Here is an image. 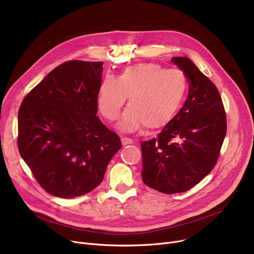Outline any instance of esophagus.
Returning a JSON list of instances; mask_svg holds the SVG:
<instances>
[{
  "label": "esophagus",
  "instance_id": "1",
  "mask_svg": "<svg viewBox=\"0 0 254 254\" xmlns=\"http://www.w3.org/2000/svg\"><path fill=\"white\" fill-rule=\"evenodd\" d=\"M121 141H122L123 145H127V144L133 143V139H132V138H129V137H122Z\"/></svg>",
  "mask_w": 254,
  "mask_h": 254
}]
</instances>
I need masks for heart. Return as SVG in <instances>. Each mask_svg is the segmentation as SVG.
<instances>
[{"label": "heart", "mask_w": 254, "mask_h": 254, "mask_svg": "<svg viewBox=\"0 0 254 254\" xmlns=\"http://www.w3.org/2000/svg\"><path fill=\"white\" fill-rule=\"evenodd\" d=\"M187 88L183 71L167 69L158 63H138L126 67L118 77L106 74L97 89L96 103L104 118L114 121L129 95V107L120 126L131 131L143 125L149 131L164 127L173 119Z\"/></svg>", "instance_id": "1"}]
</instances>
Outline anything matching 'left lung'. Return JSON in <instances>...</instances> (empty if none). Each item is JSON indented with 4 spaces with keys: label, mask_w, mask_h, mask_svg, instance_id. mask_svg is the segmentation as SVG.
Instances as JSON below:
<instances>
[{
    "label": "left lung",
    "mask_w": 254,
    "mask_h": 254,
    "mask_svg": "<svg viewBox=\"0 0 254 254\" xmlns=\"http://www.w3.org/2000/svg\"><path fill=\"white\" fill-rule=\"evenodd\" d=\"M171 61L186 75L188 97L155 138L142 141V181L166 194L185 192L216 166L227 132L220 92L189 58Z\"/></svg>",
    "instance_id": "8db88e82"
}]
</instances>
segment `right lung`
<instances>
[{"label": "right lung", "mask_w": 254, "mask_h": 254, "mask_svg": "<svg viewBox=\"0 0 254 254\" xmlns=\"http://www.w3.org/2000/svg\"><path fill=\"white\" fill-rule=\"evenodd\" d=\"M103 62L67 61L32 88L18 112L17 144L35 180L62 198L99 186L121 146L96 116Z\"/></svg>", "instance_id": "obj_1"}]
</instances>
